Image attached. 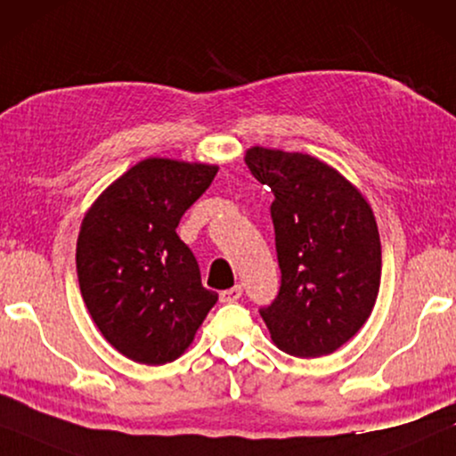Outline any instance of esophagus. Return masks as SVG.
I'll return each instance as SVG.
<instances>
[{"label":"esophagus","instance_id":"esophagus-1","mask_svg":"<svg viewBox=\"0 0 456 456\" xmlns=\"http://www.w3.org/2000/svg\"><path fill=\"white\" fill-rule=\"evenodd\" d=\"M241 293H243V287L241 285H235V287H231V289H225V291H221V301L223 304H231V301H237L241 297Z\"/></svg>","mask_w":456,"mask_h":456}]
</instances>
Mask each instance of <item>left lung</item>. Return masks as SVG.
Wrapping results in <instances>:
<instances>
[{
    "label": "left lung",
    "mask_w": 456,
    "mask_h": 456,
    "mask_svg": "<svg viewBox=\"0 0 456 456\" xmlns=\"http://www.w3.org/2000/svg\"><path fill=\"white\" fill-rule=\"evenodd\" d=\"M246 165L274 194L281 289L260 316L285 354L329 355L365 324L380 289L371 207L335 167L304 152L252 146Z\"/></svg>",
    "instance_id": "obj_1"
}]
</instances>
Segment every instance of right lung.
I'll list each match as a JSON object with an SVG mask.
<instances>
[{"mask_svg":"<svg viewBox=\"0 0 456 456\" xmlns=\"http://www.w3.org/2000/svg\"><path fill=\"white\" fill-rule=\"evenodd\" d=\"M219 171L216 165L151 157L93 202L76 243L86 310L107 343L138 363L183 354L219 295L175 229Z\"/></svg>","mask_w":456,"mask_h":456,"instance_id":"obj_1","label":"right lung"}]
</instances>
